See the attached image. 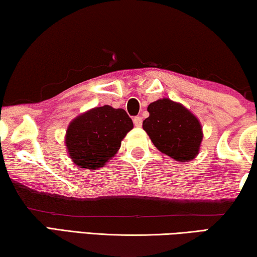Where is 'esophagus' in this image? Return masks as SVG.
<instances>
[{"label": "esophagus", "instance_id": "obj_1", "mask_svg": "<svg viewBox=\"0 0 257 257\" xmlns=\"http://www.w3.org/2000/svg\"><path fill=\"white\" fill-rule=\"evenodd\" d=\"M142 123H143V120H142L141 116H135L134 124L136 125V127H142Z\"/></svg>", "mask_w": 257, "mask_h": 257}]
</instances>
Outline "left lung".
I'll return each mask as SVG.
<instances>
[{
  "instance_id": "left-lung-1",
  "label": "left lung",
  "mask_w": 257,
  "mask_h": 257,
  "mask_svg": "<svg viewBox=\"0 0 257 257\" xmlns=\"http://www.w3.org/2000/svg\"><path fill=\"white\" fill-rule=\"evenodd\" d=\"M143 129L160 152L178 162H189L199 153L203 129L196 115L181 103L160 98L147 106Z\"/></svg>"
}]
</instances>
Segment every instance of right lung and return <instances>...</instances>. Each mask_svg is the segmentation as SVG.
Returning <instances> with one entry per match:
<instances>
[{"instance_id":"right-lung-1","label":"right lung","mask_w":257,"mask_h":257,"mask_svg":"<svg viewBox=\"0 0 257 257\" xmlns=\"http://www.w3.org/2000/svg\"><path fill=\"white\" fill-rule=\"evenodd\" d=\"M134 128L123 108L94 107L76 116L64 137L69 158L78 168L96 170L111 160Z\"/></svg>"}]
</instances>
